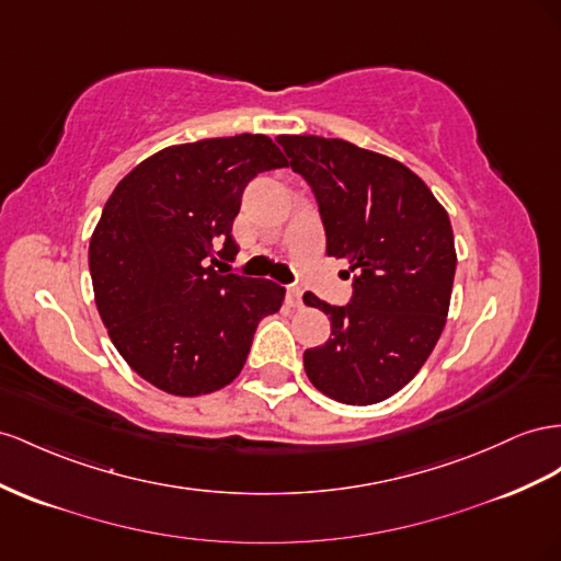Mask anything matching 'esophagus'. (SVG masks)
<instances>
[{
    "label": "esophagus",
    "mask_w": 561,
    "mask_h": 561,
    "mask_svg": "<svg viewBox=\"0 0 561 561\" xmlns=\"http://www.w3.org/2000/svg\"><path fill=\"white\" fill-rule=\"evenodd\" d=\"M285 301H287V307H293V309H299L301 305H305V301H301V290H299V287H287Z\"/></svg>",
    "instance_id": "obj_1"
}]
</instances>
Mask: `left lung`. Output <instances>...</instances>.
<instances>
[{"label":"left lung","instance_id":"8db88e82","mask_svg":"<svg viewBox=\"0 0 561 561\" xmlns=\"http://www.w3.org/2000/svg\"><path fill=\"white\" fill-rule=\"evenodd\" d=\"M276 141L316 195L328 254L354 274L346 307L305 295L330 318V340L305 352V370L340 403H380L425 366L446 325L458 262L448 211L399 160L311 134Z\"/></svg>","mask_w":561,"mask_h":561}]
</instances>
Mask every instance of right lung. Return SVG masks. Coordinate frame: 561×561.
Segmentation results:
<instances>
[{"label":"right lung","mask_w":561,"mask_h":561,"mask_svg":"<svg viewBox=\"0 0 561 561\" xmlns=\"http://www.w3.org/2000/svg\"><path fill=\"white\" fill-rule=\"evenodd\" d=\"M264 134L158 150L119 181L89 243L94 299L129 368L174 397H203L243 370L254 330L285 287L219 274L250 181L285 168Z\"/></svg>","instance_id":"add662e5"}]
</instances>
